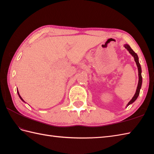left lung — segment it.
<instances>
[{
	"label": "left lung",
	"instance_id": "8db88e82",
	"mask_svg": "<svg viewBox=\"0 0 154 154\" xmlns=\"http://www.w3.org/2000/svg\"><path fill=\"white\" fill-rule=\"evenodd\" d=\"M124 48H125L126 50L129 51V53L131 54L132 56L134 58V61L136 63L137 65V67H138V78H139V80H138V87H137V89H136V93L134 94V95L132 97V99L130 100V102L128 103V104L126 105V107L128 106H129L130 104H132L134 101L137 99V98L139 96V94H140V89H141V87H142V69H141V66H140V64L139 63V60H138V55H137L134 51L132 50V49L130 48V45L128 44H124Z\"/></svg>",
	"mask_w": 154,
	"mask_h": 154
}]
</instances>
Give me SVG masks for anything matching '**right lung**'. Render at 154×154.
Segmentation results:
<instances>
[{
  "label": "right lung",
  "mask_w": 154,
  "mask_h": 154,
  "mask_svg": "<svg viewBox=\"0 0 154 154\" xmlns=\"http://www.w3.org/2000/svg\"><path fill=\"white\" fill-rule=\"evenodd\" d=\"M17 93H18V96H19V97H20V99L22 101H23V102H24V103H25V101L24 100H23L22 99V98L20 97V94H19V92H18V89H17Z\"/></svg>",
  "instance_id": "obj_1"
}]
</instances>
